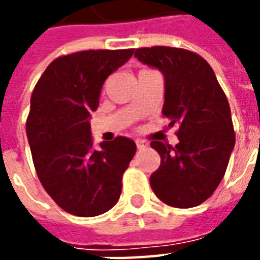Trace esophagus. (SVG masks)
<instances>
[{"label":"esophagus","mask_w":260,"mask_h":260,"mask_svg":"<svg viewBox=\"0 0 260 260\" xmlns=\"http://www.w3.org/2000/svg\"><path fill=\"white\" fill-rule=\"evenodd\" d=\"M136 147H138V149H145V147H147V143L145 141L138 139V141H136Z\"/></svg>","instance_id":"1"}]
</instances>
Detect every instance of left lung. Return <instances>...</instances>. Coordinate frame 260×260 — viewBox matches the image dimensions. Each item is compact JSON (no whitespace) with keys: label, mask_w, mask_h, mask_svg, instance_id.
<instances>
[{"label":"left lung","mask_w":260,"mask_h":260,"mask_svg":"<svg viewBox=\"0 0 260 260\" xmlns=\"http://www.w3.org/2000/svg\"><path fill=\"white\" fill-rule=\"evenodd\" d=\"M142 64L164 76L161 113L180 124L175 147L153 141L161 163L150 185L160 201L173 207L201 205L216 191L229 166L235 134L227 97L206 59L173 47L138 48Z\"/></svg>","instance_id":"left-lung-1"}]
</instances>
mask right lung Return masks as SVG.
Segmentation results:
<instances>
[{
	"instance_id": "right-lung-1",
	"label": "right lung",
	"mask_w": 260,
	"mask_h": 260,
	"mask_svg": "<svg viewBox=\"0 0 260 260\" xmlns=\"http://www.w3.org/2000/svg\"><path fill=\"white\" fill-rule=\"evenodd\" d=\"M134 50H87L54 59L30 99L26 135L39 180L65 212L93 217L118 202L122 174L136 152L117 136L93 146L90 113L99 107L104 80Z\"/></svg>"
}]
</instances>
